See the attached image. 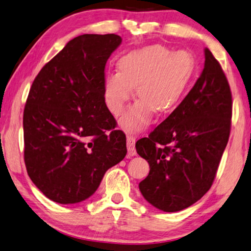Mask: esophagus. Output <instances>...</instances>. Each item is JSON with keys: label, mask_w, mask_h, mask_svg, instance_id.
I'll list each match as a JSON object with an SVG mask.
<instances>
[{"label": "esophagus", "mask_w": 251, "mask_h": 251, "mask_svg": "<svg viewBox=\"0 0 251 251\" xmlns=\"http://www.w3.org/2000/svg\"><path fill=\"white\" fill-rule=\"evenodd\" d=\"M134 143H136V140H134L133 137H126V148H128L129 156H134L137 154L136 148H134Z\"/></svg>", "instance_id": "obj_1"}]
</instances>
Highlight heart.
I'll return each instance as SVG.
<instances>
[{
  "label": "heart",
  "instance_id": "1",
  "mask_svg": "<svg viewBox=\"0 0 251 251\" xmlns=\"http://www.w3.org/2000/svg\"><path fill=\"white\" fill-rule=\"evenodd\" d=\"M118 69L105 75L104 100L111 113L119 115L136 86L140 99L121 119L133 132L144 128L156 110L166 113L179 103L195 72V59L186 50L171 52L163 45H147L123 55Z\"/></svg>",
  "mask_w": 251,
  "mask_h": 251
}]
</instances>
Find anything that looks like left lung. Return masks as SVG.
<instances>
[{"label":"left lung","mask_w":251,"mask_h":251,"mask_svg":"<svg viewBox=\"0 0 251 251\" xmlns=\"http://www.w3.org/2000/svg\"><path fill=\"white\" fill-rule=\"evenodd\" d=\"M232 96L208 49L201 77L179 106L147 138L136 143L150 164L139 183L144 198L163 212L195 204L212 187L231 129Z\"/></svg>","instance_id":"obj_1"}]
</instances>
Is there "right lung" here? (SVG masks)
<instances>
[{"label": "right lung", "instance_id": "add662e5", "mask_svg": "<svg viewBox=\"0 0 251 251\" xmlns=\"http://www.w3.org/2000/svg\"><path fill=\"white\" fill-rule=\"evenodd\" d=\"M115 34L71 39L32 82L24 111L25 164L32 182L59 204L89 198L126 155V134L105 104V64Z\"/></svg>", "mask_w": 251, "mask_h": 251}]
</instances>
